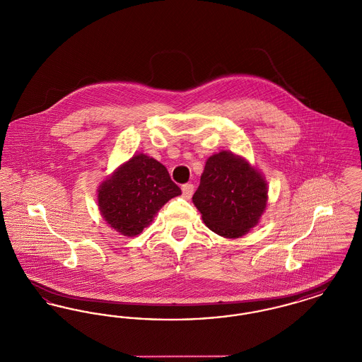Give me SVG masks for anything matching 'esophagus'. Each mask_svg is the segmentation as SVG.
<instances>
[{
  "label": "esophagus",
  "mask_w": 362,
  "mask_h": 362,
  "mask_svg": "<svg viewBox=\"0 0 362 362\" xmlns=\"http://www.w3.org/2000/svg\"><path fill=\"white\" fill-rule=\"evenodd\" d=\"M182 192H183V197H185L186 199H189L191 195L194 194V186H192V185H185V186L182 187Z\"/></svg>",
  "instance_id": "obj_1"
}]
</instances>
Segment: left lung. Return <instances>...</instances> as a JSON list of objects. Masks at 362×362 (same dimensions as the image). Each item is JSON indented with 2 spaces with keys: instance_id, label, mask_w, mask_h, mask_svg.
I'll list each match as a JSON object with an SVG mask.
<instances>
[{
  "instance_id": "obj_1",
  "label": "left lung",
  "mask_w": 362,
  "mask_h": 362,
  "mask_svg": "<svg viewBox=\"0 0 362 362\" xmlns=\"http://www.w3.org/2000/svg\"><path fill=\"white\" fill-rule=\"evenodd\" d=\"M264 176L239 155L221 151L206 160L192 204L210 230L239 239L260 221L269 199Z\"/></svg>"
}]
</instances>
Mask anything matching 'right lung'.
<instances>
[{"label":"right lung","instance_id":"1","mask_svg":"<svg viewBox=\"0 0 362 362\" xmlns=\"http://www.w3.org/2000/svg\"><path fill=\"white\" fill-rule=\"evenodd\" d=\"M180 194L161 163L137 153L100 183L98 206L114 230L134 238L151 225L161 207Z\"/></svg>","mask_w":362,"mask_h":362}]
</instances>
